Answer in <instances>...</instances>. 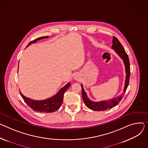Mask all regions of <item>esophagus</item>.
<instances>
[{
	"mask_svg": "<svg viewBox=\"0 0 148 148\" xmlns=\"http://www.w3.org/2000/svg\"><path fill=\"white\" fill-rule=\"evenodd\" d=\"M74 79L75 80H77V81H80V75L78 74H76L75 75H74Z\"/></svg>",
	"mask_w": 148,
	"mask_h": 148,
	"instance_id": "esophagus-1",
	"label": "esophagus"
}]
</instances>
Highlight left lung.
<instances>
[{
  "mask_svg": "<svg viewBox=\"0 0 148 148\" xmlns=\"http://www.w3.org/2000/svg\"><path fill=\"white\" fill-rule=\"evenodd\" d=\"M111 47L115 51L116 54L121 58V60H123L124 65L125 66L126 75H125V84H124V87L123 89V93H121V95L120 96H119L118 97L112 98L111 99L107 100V101L94 102L91 101L89 98L88 97L86 92L84 90L83 86L82 84L81 86H82L83 100L85 105H86V106H87L88 108H90V110L93 111H105L108 109H110V108H112L115 105H116L122 99L123 95L125 92L128 86H129L130 75V62H129V56H128L127 53L125 52L120 41L118 40L117 38H116L114 36L113 37V38H112V45Z\"/></svg>",
  "mask_w": 148,
  "mask_h": 148,
  "instance_id": "8db88e82",
  "label": "left lung"
}]
</instances>
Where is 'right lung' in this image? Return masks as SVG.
<instances>
[{
	"label": "right lung",
	"mask_w": 148,
	"mask_h": 148,
	"mask_svg": "<svg viewBox=\"0 0 148 148\" xmlns=\"http://www.w3.org/2000/svg\"><path fill=\"white\" fill-rule=\"evenodd\" d=\"M49 36L38 37L36 38V40L29 42L28 45L27 46V47L30 45H32V43H34L37 42L38 40H40L41 39H43V38H47ZM70 86H71L70 82L68 83L65 86L62 87L61 89L58 92V93H56L54 96L45 100H40V101L33 100L30 99V98H28L25 96L24 95H23L21 93V91H19V92H20L21 96L23 97L24 101H25V102L34 111L38 112L49 113V112H53L54 111H56L61 107L63 101V99H64V93L67 90V88H68V87Z\"/></svg>",
	"instance_id": "1"
}]
</instances>
